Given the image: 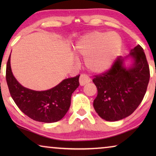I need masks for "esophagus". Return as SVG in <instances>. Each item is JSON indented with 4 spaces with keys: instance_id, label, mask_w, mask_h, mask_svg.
Segmentation results:
<instances>
[{
    "instance_id": "obj_1",
    "label": "esophagus",
    "mask_w": 156,
    "mask_h": 156,
    "mask_svg": "<svg viewBox=\"0 0 156 156\" xmlns=\"http://www.w3.org/2000/svg\"><path fill=\"white\" fill-rule=\"evenodd\" d=\"M91 81L90 78L86 74H81L80 76V79H79V82H80V84L81 86H83L87 83H89Z\"/></svg>"
}]
</instances>
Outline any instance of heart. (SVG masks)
<instances>
[{
  "instance_id": "b5f03b06",
  "label": "heart",
  "mask_w": 156,
  "mask_h": 156,
  "mask_svg": "<svg viewBox=\"0 0 156 156\" xmlns=\"http://www.w3.org/2000/svg\"><path fill=\"white\" fill-rule=\"evenodd\" d=\"M121 46L122 40L118 34L94 31L82 37L75 50L85 58V64L89 70L102 73L112 67Z\"/></svg>"
}]
</instances>
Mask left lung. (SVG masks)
<instances>
[{"instance_id":"8db88e82","label":"left lung","mask_w":156,"mask_h":156,"mask_svg":"<svg viewBox=\"0 0 156 156\" xmlns=\"http://www.w3.org/2000/svg\"><path fill=\"white\" fill-rule=\"evenodd\" d=\"M129 56L134 60L131 67L126 69L124 66L125 58L118 56L109 70L93 79L98 90L94 107L107 121L120 120L130 115L146 94L150 72L144 50L138 44Z\"/></svg>"}]
</instances>
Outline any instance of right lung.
Segmentation results:
<instances>
[{"mask_svg": "<svg viewBox=\"0 0 156 156\" xmlns=\"http://www.w3.org/2000/svg\"><path fill=\"white\" fill-rule=\"evenodd\" d=\"M79 77L65 79L49 90L34 91L24 87L15 78L10 56L7 63L6 80L12 99L21 112L38 122H55L64 117L70 107L72 95L80 84Z\"/></svg>", "mask_w": 156, "mask_h": 156, "instance_id": "1", "label": "right lung"}]
</instances>
